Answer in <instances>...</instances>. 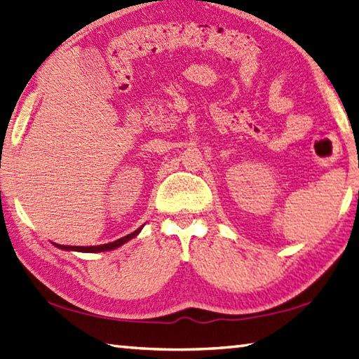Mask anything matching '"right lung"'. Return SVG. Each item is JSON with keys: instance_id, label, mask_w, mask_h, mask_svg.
<instances>
[{"instance_id": "1", "label": "right lung", "mask_w": 359, "mask_h": 359, "mask_svg": "<svg viewBox=\"0 0 359 359\" xmlns=\"http://www.w3.org/2000/svg\"><path fill=\"white\" fill-rule=\"evenodd\" d=\"M142 230V227H140L138 230L132 231V233H129L128 236H123L119 238V240L114 241V243H107V244H101V245H87V248H83V245H62V244H55L57 245L59 249H63V250H79V252H105V250H111V249H116L119 248V245L128 243L129 240H132L133 236L138 235V231Z\"/></svg>"}]
</instances>
